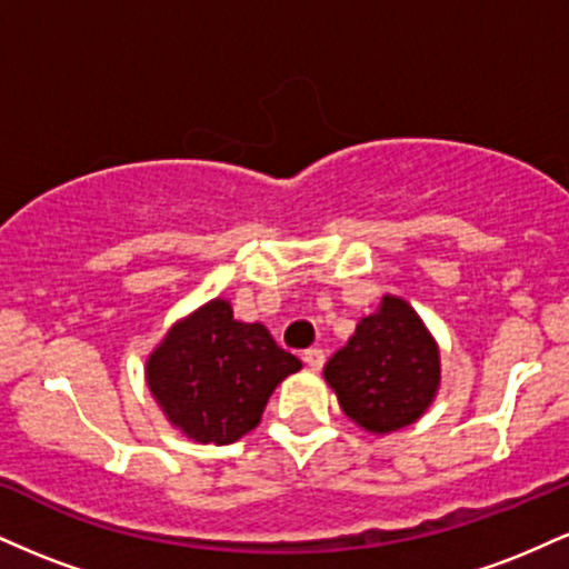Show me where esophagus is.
Instances as JSON below:
<instances>
[{
  "instance_id": "esophagus-1",
  "label": "esophagus",
  "mask_w": 569,
  "mask_h": 569,
  "mask_svg": "<svg viewBox=\"0 0 569 569\" xmlns=\"http://www.w3.org/2000/svg\"><path fill=\"white\" fill-rule=\"evenodd\" d=\"M305 363H307V367H310V369H321L323 367V361H326V352L321 350V348H310V350H305Z\"/></svg>"
}]
</instances>
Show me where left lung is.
I'll use <instances>...</instances> for the list:
<instances>
[{"label":"left lung","instance_id":"left-lung-1","mask_svg":"<svg viewBox=\"0 0 569 569\" xmlns=\"http://www.w3.org/2000/svg\"><path fill=\"white\" fill-rule=\"evenodd\" d=\"M339 407L371 433L407 428L439 390L441 363L420 316L398 297H385L375 316L323 367Z\"/></svg>","mask_w":569,"mask_h":569}]
</instances>
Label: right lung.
Instances as JSON below:
<instances>
[{"instance_id":"right-lung-1","label":"right lung","mask_w":569,"mask_h":569,"mask_svg":"<svg viewBox=\"0 0 569 569\" xmlns=\"http://www.w3.org/2000/svg\"><path fill=\"white\" fill-rule=\"evenodd\" d=\"M302 361L262 323H240L213 299L176 323L147 361V382L176 428L200 443H232L259 426L278 382Z\"/></svg>"}]
</instances>
